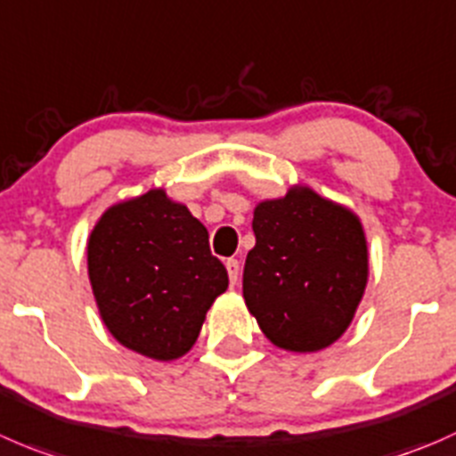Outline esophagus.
<instances>
[{
  "instance_id": "obj_1",
  "label": "esophagus",
  "mask_w": 456,
  "mask_h": 456,
  "mask_svg": "<svg viewBox=\"0 0 456 456\" xmlns=\"http://www.w3.org/2000/svg\"><path fill=\"white\" fill-rule=\"evenodd\" d=\"M224 267H227L229 281H232V285H236V282H238V273H240V263H238L236 258H229L227 263H224Z\"/></svg>"
}]
</instances>
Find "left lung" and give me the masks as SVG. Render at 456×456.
<instances>
[{
	"mask_svg": "<svg viewBox=\"0 0 456 456\" xmlns=\"http://www.w3.org/2000/svg\"><path fill=\"white\" fill-rule=\"evenodd\" d=\"M242 296L273 346L318 352L354 318L368 282L359 218L309 189H291L254 211Z\"/></svg>",
	"mask_w": 456,
	"mask_h": 456,
	"instance_id": "8db88e82",
	"label": "left lung"
}]
</instances>
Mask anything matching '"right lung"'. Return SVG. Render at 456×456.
<instances>
[{
	"label": "right lung",
	"instance_id": "add662e5",
	"mask_svg": "<svg viewBox=\"0 0 456 456\" xmlns=\"http://www.w3.org/2000/svg\"><path fill=\"white\" fill-rule=\"evenodd\" d=\"M88 278L110 334L156 361L191 350L229 285L207 229L162 189L102 216L88 240Z\"/></svg>",
	"mask_w": 456,
	"mask_h": 456
}]
</instances>
